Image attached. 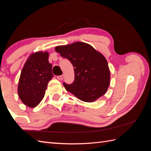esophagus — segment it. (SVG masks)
Masks as SVG:
<instances>
[{
    "label": "esophagus",
    "mask_w": 151,
    "mask_h": 151,
    "mask_svg": "<svg viewBox=\"0 0 151 151\" xmlns=\"http://www.w3.org/2000/svg\"><path fill=\"white\" fill-rule=\"evenodd\" d=\"M64 78V75H60V76H58L57 78L59 80V81H62Z\"/></svg>",
    "instance_id": "obj_1"
}]
</instances>
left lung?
<instances>
[{
  "label": "left lung",
  "mask_w": 151,
  "mask_h": 151,
  "mask_svg": "<svg viewBox=\"0 0 151 151\" xmlns=\"http://www.w3.org/2000/svg\"><path fill=\"white\" fill-rule=\"evenodd\" d=\"M55 50L72 63L75 81L63 86L80 100L92 102L106 93L110 82V72L106 59L90 45L75 42L55 47Z\"/></svg>",
  "instance_id": "8db88e82"
}]
</instances>
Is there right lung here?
I'll return each mask as SVG.
<instances>
[{
	"mask_svg": "<svg viewBox=\"0 0 151 151\" xmlns=\"http://www.w3.org/2000/svg\"><path fill=\"white\" fill-rule=\"evenodd\" d=\"M49 56L47 51L31 54L22 69L18 95L23 104L30 108H35L42 101L48 83L54 76Z\"/></svg>",
	"mask_w": 151,
	"mask_h": 151,
	"instance_id": "1",
	"label": "right lung"
}]
</instances>
